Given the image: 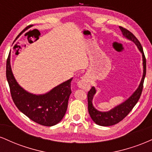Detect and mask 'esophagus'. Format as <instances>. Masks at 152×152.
Instances as JSON below:
<instances>
[{
    "mask_svg": "<svg viewBox=\"0 0 152 152\" xmlns=\"http://www.w3.org/2000/svg\"><path fill=\"white\" fill-rule=\"evenodd\" d=\"M78 86L79 88H82V89L84 90H88L89 89L90 85L88 82L86 81V80L85 79H81V81L78 82Z\"/></svg>",
    "mask_w": 152,
    "mask_h": 152,
    "instance_id": "1",
    "label": "esophagus"
}]
</instances>
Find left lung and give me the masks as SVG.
<instances>
[{
  "instance_id": "left-lung-1",
  "label": "left lung",
  "mask_w": 152,
  "mask_h": 152,
  "mask_svg": "<svg viewBox=\"0 0 152 152\" xmlns=\"http://www.w3.org/2000/svg\"><path fill=\"white\" fill-rule=\"evenodd\" d=\"M119 28L121 29L124 36L127 39L133 41L137 45L139 51L142 53L143 69H144V70H143V76L138 88L134 92V94L131 96L129 98L125 101L124 102L116 106V107H114V109H111L109 111H100L96 109H95L93 104H92V100H93L94 94H96V89L94 86L91 87L89 91L88 92V95H87V96H88V110L91 118H92V120L96 124L99 125V126H112V125L116 124L121 121V120H123L127 115L129 114L130 111L134 107V106L137 104L139 98H140L143 89V84H144V78H145L146 76V58L140 42L136 38V36L132 33H131L129 31L121 27V26H119Z\"/></svg>"
}]
</instances>
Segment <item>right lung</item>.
<instances>
[{"mask_svg": "<svg viewBox=\"0 0 152 152\" xmlns=\"http://www.w3.org/2000/svg\"><path fill=\"white\" fill-rule=\"evenodd\" d=\"M6 78L13 102L23 114L43 126H54L61 121L67 110L73 78L54 87L48 93L40 95L29 93L14 78L10 67V54L7 59Z\"/></svg>", "mask_w": 152, "mask_h": 152, "instance_id": "add662e5", "label": "right lung"}]
</instances>
